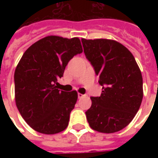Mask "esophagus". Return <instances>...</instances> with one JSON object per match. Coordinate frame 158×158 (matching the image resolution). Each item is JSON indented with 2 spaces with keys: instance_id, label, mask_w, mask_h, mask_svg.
Returning a JSON list of instances; mask_svg holds the SVG:
<instances>
[{
  "instance_id": "obj_1",
  "label": "esophagus",
  "mask_w": 158,
  "mask_h": 158,
  "mask_svg": "<svg viewBox=\"0 0 158 158\" xmlns=\"http://www.w3.org/2000/svg\"><path fill=\"white\" fill-rule=\"evenodd\" d=\"M84 96H85V95H83L81 93H79V94H78V97H79V98H82Z\"/></svg>"
}]
</instances>
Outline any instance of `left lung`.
<instances>
[{
    "label": "left lung",
    "mask_w": 158,
    "mask_h": 158,
    "mask_svg": "<svg viewBox=\"0 0 158 158\" xmlns=\"http://www.w3.org/2000/svg\"><path fill=\"white\" fill-rule=\"evenodd\" d=\"M86 58L99 76L102 91L90 97L85 112L90 128L101 133L118 132L131 122L143 98V79L132 53L108 39H81Z\"/></svg>",
    "instance_id": "obj_1"
}]
</instances>
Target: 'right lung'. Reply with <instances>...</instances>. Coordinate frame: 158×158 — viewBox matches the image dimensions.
<instances>
[{
	"mask_svg": "<svg viewBox=\"0 0 158 158\" xmlns=\"http://www.w3.org/2000/svg\"><path fill=\"white\" fill-rule=\"evenodd\" d=\"M83 52L80 40L49 35L27 49L14 73L15 102L33 129L45 135L63 131L78 99L76 90L57 89L66 66Z\"/></svg>",
	"mask_w": 158,
	"mask_h": 158,
	"instance_id": "1",
	"label": "right lung"
}]
</instances>
